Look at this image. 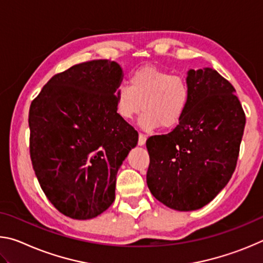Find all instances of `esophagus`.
<instances>
[{"label":"esophagus","mask_w":263,"mask_h":263,"mask_svg":"<svg viewBox=\"0 0 263 263\" xmlns=\"http://www.w3.org/2000/svg\"><path fill=\"white\" fill-rule=\"evenodd\" d=\"M146 142V136L141 135V133H139V139H138V145L139 146H144Z\"/></svg>","instance_id":"1"}]
</instances>
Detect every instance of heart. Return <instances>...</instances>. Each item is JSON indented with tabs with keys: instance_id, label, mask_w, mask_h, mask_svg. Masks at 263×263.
Segmentation results:
<instances>
[{
	"instance_id": "obj_1",
	"label": "heart",
	"mask_w": 263,
	"mask_h": 263,
	"mask_svg": "<svg viewBox=\"0 0 263 263\" xmlns=\"http://www.w3.org/2000/svg\"><path fill=\"white\" fill-rule=\"evenodd\" d=\"M130 86L122 84L116 90V111L124 121H131L142 110L139 125L153 131L160 125L173 128L181 122L188 108L190 88L181 75L144 66L130 77Z\"/></svg>"
}]
</instances>
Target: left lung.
Masks as SVG:
<instances>
[{
  "instance_id": "8db88e82",
  "label": "left lung",
  "mask_w": 263,
  "mask_h": 263,
  "mask_svg": "<svg viewBox=\"0 0 263 263\" xmlns=\"http://www.w3.org/2000/svg\"><path fill=\"white\" fill-rule=\"evenodd\" d=\"M188 108L168 135L146 141L148 189L177 211L206 205L224 189L237 166L246 117L235 89L217 70L189 69Z\"/></svg>"
}]
</instances>
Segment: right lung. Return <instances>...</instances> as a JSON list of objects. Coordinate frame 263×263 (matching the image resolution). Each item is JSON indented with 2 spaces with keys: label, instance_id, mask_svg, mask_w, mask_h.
Segmentation results:
<instances>
[{
  "label": "right lung",
  "instance_id": "obj_1",
  "mask_svg": "<svg viewBox=\"0 0 263 263\" xmlns=\"http://www.w3.org/2000/svg\"><path fill=\"white\" fill-rule=\"evenodd\" d=\"M123 69L111 60L75 65L48 81L29 111L35 176L62 215L86 220L115 201L116 177L138 132L116 111Z\"/></svg>",
  "mask_w": 263,
  "mask_h": 263
}]
</instances>
